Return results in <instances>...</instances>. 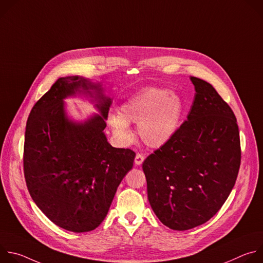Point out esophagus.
<instances>
[{"mask_svg": "<svg viewBox=\"0 0 263 263\" xmlns=\"http://www.w3.org/2000/svg\"><path fill=\"white\" fill-rule=\"evenodd\" d=\"M144 160V155L141 153H137L135 156V164L136 165H140Z\"/></svg>", "mask_w": 263, "mask_h": 263, "instance_id": "1", "label": "esophagus"}]
</instances>
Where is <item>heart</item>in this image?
Returning <instances> with one entry per match:
<instances>
[{"mask_svg":"<svg viewBox=\"0 0 263 263\" xmlns=\"http://www.w3.org/2000/svg\"><path fill=\"white\" fill-rule=\"evenodd\" d=\"M183 112L181 99L166 89L148 87L126 100L109 124L124 141L132 138L129 124H138V135L148 146L160 147L177 133Z\"/></svg>","mask_w":263,"mask_h":263,"instance_id":"b5f03b06","label":"heart"}]
</instances>
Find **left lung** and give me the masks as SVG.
I'll return each mask as SVG.
<instances>
[{
  "label": "left lung",
  "mask_w": 263,
  "mask_h": 263,
  "mask_svg": "<svg viewBox=\"0 0 263 263\" xmlns=\"http://www.w3.org/2000/svg\"><path fill=\"white\" fill-rule=\"evenodd\" d=\"M191 80L196 96L187 120L142 163L153 211L179 231L200 226L221 208L241 159L234 112L210 83Z\"/></svg>",
  "instance_id": "obj_1"
}]
</instances>
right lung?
Instances as JSON below:
<instances>
[{"mask_svg": "<svg viewBox=\"0 0 263 263\" xmlns=\"http://www.w3.org/2000/svg\"><path fill=\"white\" fill-rule=\"evenodd\" d=\"M78 92L96 95L102 117L85 124L65 118L63 99ZM110 105L100 84L67 77L59 78L29 115L23 157L28 191L37 207L67 231L96 229L133 166L134 151L111 146L103 133Z\"/></svg>", "mask_w": 263, "mask_h": 263, "instance_id": "obj_1", "label": "right lung"}]
</instances>
